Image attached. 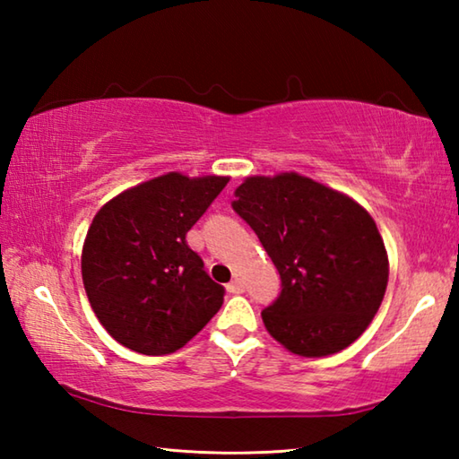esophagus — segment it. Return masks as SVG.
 Segmentation results:
<instances>
[{
	"mask_svg": "<svg viewBox=\"0 0 459 459\" xmlns=\"http://www.w3.org/2000/svg\"><path fill=\"white\" fill-rule=\"evenodd\" d=\"M229 293H243L245 291V283L240 279H232V281L227 285Z\"/></svg>",
	"mask_w": 459,
	"mask_h": 459,
	"instance_id": "obj_1",
	"label": "esophagus"
}]
</instances>
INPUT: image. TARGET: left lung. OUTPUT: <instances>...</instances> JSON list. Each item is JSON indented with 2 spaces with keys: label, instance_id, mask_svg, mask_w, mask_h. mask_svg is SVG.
I'll return each mask as SVG.
<instances>
[{
  "label": "left lung",
  "instance_id": "1",
  "mask_svg": "<svg viewBox=\"0 0 459 459\" xmlns=\"http://www.w3.org/2000/svg\"><path fill=\"white\" fill-rule=\"evenodd\" d=\"M235 196L232 208L281 277V293L261 312L267 332L307 359L351 346L388 283L386 248L372 216L346 194L295 172L247 178Z\"/></svg>",
  "mask_w": 459,
  "mask_h": 459
}]
</instances>
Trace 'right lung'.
Instances as JSON below:
<instances>
[{
	"mask_svg": "<svg viewBox=\"0 0 459 459\" xmlns=\"http://www.w3.org/2000/svg\"><path fill=\"white\" fill-rule=\"evenodd\" d=\"M227 176L169 172L108 200L82 245V283L111 336L147 356L176 352L212 320L224 301L188 232Z\"/></svg>",
	"mask_w": 459,
	"mask_h": 459,
	"instance_id": "1",
	"label": "right lung"
}]
</instances>
